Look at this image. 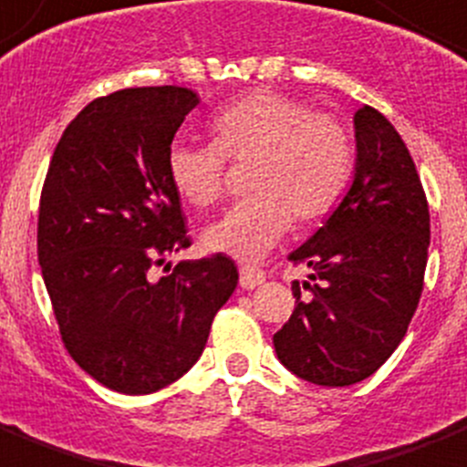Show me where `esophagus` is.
<instances>
[{
  "label": "esophagus",
  "mask_w": 467,
  "mask_h": 467,
  "mask_svg": "<svg viewBox=\"0 0 467 467\" xmlns=\"http://www.w3.org/2000/svg\"><path fill=\"white\" fill-rule=\"evenodd\" d=\"M264 283H266V275H264V271H259V268H254V266L240 268L242 290H254V287L264 285Z\"/></svg>",
  "instance_id": "34e87169"
}]
</instances>
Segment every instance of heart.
Wrapping results in <instances>:
<instances>
[{
  "label": "heart",
  "instance_id": "obj_1",
  "mask_svg": "<svg viewBox=\"0 0 467 467\" xmlns=\"http://www.w3.org/2000/svg\"><path fill=\"white\" fill-rule=\"evenodd\" d=\"M213 143L174 141L168 177L196 208L221 199L227 161H246V192L203 230V244L237 259H259L285 234L290 221L309 223L331 211L348 184L352 143L326 112L278 93H252L211 117Z\"/></svg>",
  "mask_w": 467,
  "mask_h": 467
}]
</instances>
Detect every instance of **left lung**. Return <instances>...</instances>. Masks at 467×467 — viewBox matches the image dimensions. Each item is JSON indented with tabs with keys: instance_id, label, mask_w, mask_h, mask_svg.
I'll return each instance as SVG.
<instances>
[{
	"instance_id": "8db88e82",
	"label": "left lung",
	"mask_w": 467,
	"mask_h": 467,
	"mask_svg": "<svg viewBox=\"0 0 467 467\" xmlns=\"http://www.w3.org/2000/svg\"><path fill=\"white\" fill-rule=\"evenodd\" d=\"M352 122V184L287 256L312 268L314 283L295 280V312L273 336L285 369L328 389L358 384L391 358L418 309L430 249V208L403 139L369 105Z\"/></svg>"
}]
</instances>
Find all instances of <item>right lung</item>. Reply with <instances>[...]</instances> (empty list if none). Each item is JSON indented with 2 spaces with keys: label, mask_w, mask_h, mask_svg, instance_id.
I'll use <instances>...</instances> for the list:
<instances>
[{
  "label": "right lung",
  "mask_w": 467,
  "mask_h": 467,
  "mask_svg": "<svg viewBox=\"0 0 467 467\" xmlns=\"http://www.w3.org/2000/svg\"><path fill=\"white\" fill-rule=\"evenodd\" d=\"M196 105L182 86L98 98L64 129L45 177L37 261L64 348L127 396L161 391L196 365L240 280L225 254L150 278L192 244L168 150Z\"/></svg>",
  "instance_id": "add662e5"
}]
</instances>
